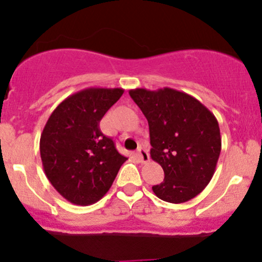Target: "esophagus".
<instances>
[{
	"label": "esophagus",
	"mask_w": 262,
	"mask_h": 262,
	"mask_svg": "<svg viewBox=\"0 0 262 262\" xmlns=\"http://www.w3.org/2000/svg\"><path fill=\"white\" fill-rule=\"evenodd\" d=\"M137 155H138V158H139L140 162H143V164H146V162H149V160H150V156H149L148 150L144 149V148L138 149Z\"/></svg>",
	"instance_id": "1"
}]
</instances>
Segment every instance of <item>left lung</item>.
<instances>
[{
  "instance_id": "8db88e82",
  "label": "left lung",
  "mask_w": 262,
  "mask_h": 262,
  "mask_svg": "<svg viewBox=\"0 0 262 262\" xmlns=\"http://www.w3.org/2000/svg\"><path fill=\"white\" fill-rule=\"evenodd\" d=\"M149 123L150 156L164 170V181L152 186L160 200L183 203L206 188L222 149L217 118L187 93L164 87L129 91Z\"/></svg>"
}]
</instances>
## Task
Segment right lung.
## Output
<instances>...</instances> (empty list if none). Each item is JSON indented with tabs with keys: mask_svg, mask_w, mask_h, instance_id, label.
<instances>
[{
	"mask_svg": "<svg viewBox=\"0 0 262 262\" xmlns=\"http://www.w3.org/2000/svg\"><path fill=\"white\" fill-rule=\"evenodd\" d=\"M123 92L101 87L81 90L65 98L45 124L40 135L44 172L69 202L89 206L100 201L127 160L100 129L102 117Z\"/></svg>",
	"mask_w": 262,
	"mask_h": 262,
	"instance_id": "add662e5",
	"label": "right lung"
}]
</instances>
